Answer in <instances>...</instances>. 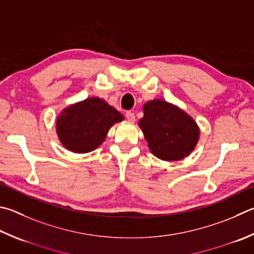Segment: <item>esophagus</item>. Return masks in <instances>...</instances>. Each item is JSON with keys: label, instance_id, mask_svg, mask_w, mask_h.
<instances>
[{"label": "esophagus", "instance_id": "esophagus-1", "mask_svg": "<svg viewBox=\"0 0 254 254\" xmlns=\"http://www.w3.org/2000/svg\"><path fill=\"white\" fill-rule=\"evenodd\" d=\"M126 117L127 119V121H130V122H134L135 121V115H134V113L131 112V111H127L126 113Z\"/></svg>", "mask_w": 254, "mask_h": 254}]
</instances>
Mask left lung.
Returning <instances> with one entry per match:
<instances>
[{
    "label": "left lung",
    "instance_id": "obj_1",
    "mask_svg": "<svg viewBox=\"0 0 254 254\" xmlns=\"http://www.w3.org/2000/svg\"><path fill=\"white\" fill-rule=\"evenodd\" d=\"M139 127L150 151L163 161H179L194 150L200 128L190 115L164 100H152L143 105Z\"/></svg>",
    "mask_w": 254,
    "mask_h": 254
}]
</instances>
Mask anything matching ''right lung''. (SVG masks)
Returning a JSON list of instances; mask_svg holds the SVG:
<instances>
[{"label":"right lung","instance_id":"right-lung-1","mask_svg":"<svg viewBox=\"0 0 254 254\" xmlns=\"http://www.w3.org/2000/svg\"><path fill=\"white\" fill-rule=\"evenodd\" d=\"M123 120L118 110L93 96L64 109L57 119V133L68 151L87 153L102 144L113 124Z\"/></svg>","mask_w":254,"mask_h":254}]
</instances>
